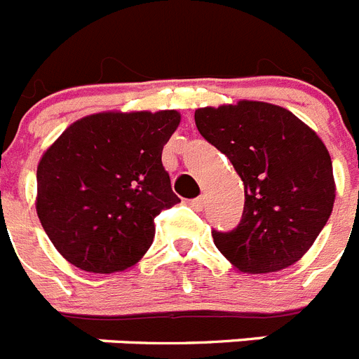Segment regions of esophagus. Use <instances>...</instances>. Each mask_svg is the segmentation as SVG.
Wrapping results in <instances>:
<instances>
[{
	"instance_id": "obj_1",
	"label": "esophagus",
	"mask_w": 359,
	"mask_h": 359,
	"mask_svg": "<svg viewBox=\"0 0 359 359\" xmlns=\"http://www.w3.org/2000/svg\"><path fill=\"white\" fill-rule=\"evenodd\" d=\"M189 205L194 208L196 212H201L203 207H205V196H199V198H196V199H190Z\"/></svg>"
}]
</instances>
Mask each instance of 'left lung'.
<instances>
[{
	"instance_id": "obj_1",
	"label": "left lung",
	"mask_w": 359,
	"mask_h": 359,
	"mask_svg": "<svg viewBox=\"0 0 359 359\" xmlns=\"http://www.w3.org/2000/svg\"><path fill=\"white\" fill-rule=\"evenodd\" d=\"M194 118L244 183L239 226L212 231L219 252L243 273H271L300 261L336 198L332 161L320 136L291 111L257 100L199 107Z\"/></svg>"
}]
</instances>
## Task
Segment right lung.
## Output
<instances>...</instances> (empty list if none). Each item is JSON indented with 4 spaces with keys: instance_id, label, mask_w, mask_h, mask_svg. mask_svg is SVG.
Returning a JSON list of instances; mask_svg holds the SVG:
<instances>
[{
    "instance_id": "1",
    "label": "right lung",
    "mask_w": 359,
    "mask_h": 359,
    "mask_svg": "<svg viewBox=\"0 0 359 359\" xmlns=\"http://www.w3.org/2000/svg\"><path fill=\"white\" fill-rule=\"evenodd\" d=\"M180 113L106 111L73 122L37 165L36 210L69 264L115 273L140 261L154 217L180 198L161 151Z\"/></svg>"
}]
</instances>
